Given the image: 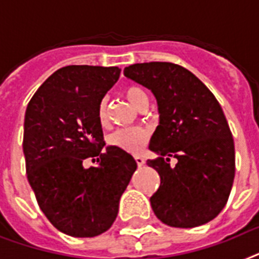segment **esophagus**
<instances>
[{"label":"esophagus","mask_w":259,"mask_h":259,"mask_svg":"<svg viewBox=\"0 0 259 259\" xmlns=\"http://www.w3.org/2000/svg\"><path fill=\"white\" fill-rule=\"evenodd\" d=\"M135 161H136L138 166H142L144 164V159H143L142 156H135Z\"/></svg>","instance_id":"1"}]
</instances>
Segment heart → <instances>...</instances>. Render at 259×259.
Masks as SVG:
<instances>
[{"label":"heart","mask_w":259,"mask_h":259,"mask_svg":"<svg viewBox=\"0 0 259 259\" xmlns=\"http://www.w3.org/2000/svg\"><path fill=\"white\" fill-rule=\"evenodd\" d=\"M124 95L131 102L132 106L136 107L138 110H142L143 107L149 104V98L145 93V90L138 84H130V86L125 87ZM96 116H98V121L102 127L108 125V103H107V99H102L99 102L98 110H96ZM148 139V132L143 128H123V130H117L114 134H111L107 139V142L111 147L120 148L125 152L139 153L142 152L143 148L147 145Z\"/></svg>","instance_id":"1"}]
</instances>
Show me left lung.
Here are the masks:
<instances>
[{"label": "left lung", "instance_id": "obj_1", "mask_svg": "<svg viewBox=\"0 0 259 259\" xmlns=\"http://www.w3.org/2000/svg\"><path fill=\"white\" fill-rule=\"evenodd\" d=\"M124 75L156 96L160 124L149 149L159 157L160 187L151 205L160 221L194 228L213 220L228 202L236 172L234 142L221 106L204 83L169 62L136 63ZM170 157L178 159L175 167Z\"/></svg>", "mask_w": 259, "mask_h": 259}]
</instances>
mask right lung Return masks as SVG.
<instances>
[{
	"label": "right lung",
	"mask_w": 259,
	"mask_h": 259,
	"mask_svg": "<svg viewBox=\"0 0 259 259\" xmlns=\"http://www.w3.org/2000/svg\"><path fill=\"white\" fill-rule=\"evenodd\" d=\"M119 75V67L66 66L27 104L22 143L27 180L40 210L67 236L95 237L110 229L138 166L123 149L102 151L96 110ZM86 158L97 165L84 168Z\"/></svg>",
	"instance_id": "right-lung-1"
}]
</instances>
